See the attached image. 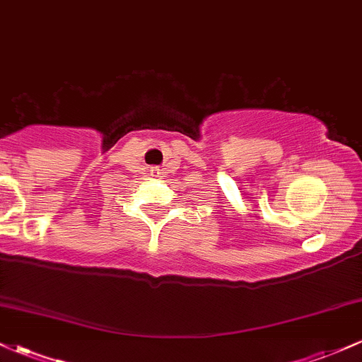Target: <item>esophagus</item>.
<instances>
[{"label": "esophagus", "mask_w": 362, "mask_h": 362, "mask_svg": "<svg viewBox=\"0 0 362 362\" xmlns=\"http://www.w3.org/2000/svg\"><path fill=\"white\" fill-rule=\"evenodd\" d=\"M151 175H153V177H160V175H161L160 168H153V170H151Z\"/></svg>", "instance_id": "1"}]
</instances>
